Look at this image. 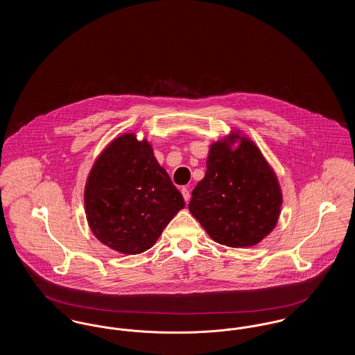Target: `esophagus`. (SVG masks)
I'll list each match as a JSON object with an SVG mask.
<instances>
[{"mask_svg":"<svg viewBox=\"0 0 355 355\" xmlns=\"http://www.w3.org/2000/svg\"><path fill=\"white\" fill-rule=\"evenodd\" d=\"M181 193H182L184 200H185L186 202H189V200H190V191H189V189H187V187H182V189H181Z\"/></svg>","mask_w":355,"mask_h":355,"instance_id":"1","label":"esophagus"}]
</instances>
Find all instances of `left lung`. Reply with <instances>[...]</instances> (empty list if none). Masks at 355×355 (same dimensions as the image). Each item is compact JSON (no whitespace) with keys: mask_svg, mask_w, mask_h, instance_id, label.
<instances>
[{"mask_svg":"<svg viewBox=\"0 0 355 355\" xmlns=\"http://www.w3.org/2000/svg\"><path fill=\"white\" fill-rule=\"evenodd\" d=\"M236 139L240 146L233 151ZM281 205L274 171L253 141L236 132L210 146L206 174L191 193L189 210L216 242L248 248L274 229Z\"/></svg>","mask_w":355,"mask_h":355,"instance_id":"8db88e82","label":"left lung"}]
</instances>
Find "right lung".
<instances>
[{"instance_id":"right-lung-1","label":"right lung","mask_w":355,"mask_h":355,"mask_svg":"<svg viewBox=\"0 0 355 355\" xmlns=\"http://www.w3.org/2000/svg\"><path fill=\"white\" fill-rule=\"evenodd\" d=\"M85 213L93 234L122 254L150 249L185 207L182 194L157 162L152 145L119 135L96 159L85 186Z\"/></svg>"}]
</instances>
